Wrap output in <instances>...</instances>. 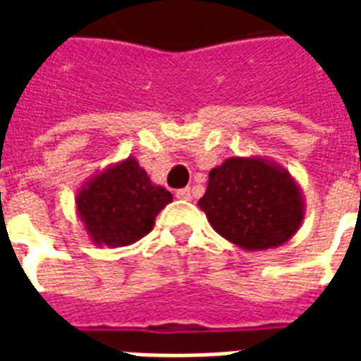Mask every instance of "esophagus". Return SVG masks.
Listing matches in <instances>:
<instances>
[{"instance_id":"esophagus-1","label":"esophagus","mask_w":361,"mask_h":361,"mask_svg":"<svg viewBox=\"0 0 361 361\" xmlns=\"http://www.w3.org/2000/svg\"><path fill=\"white\" fill-rule=\"evenodd\" d=\"M176 197H178V199H183V201H189V199L193 197V191H191V188L178 189V191H176Z\"/></svg>"}]
</instances>
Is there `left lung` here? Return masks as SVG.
<instances>
[{"label":"left lung","mask_w":361,"mask_h":361,"mask_svg":"<svg viewBox=\"0 0 361 361\" xmlns=\"http://www.w3.org/2000/svg\"><path fill=\"white\" fill-rule=\"evenodd\" d=\"M199 207L224 240L245 251L286 243L305 216L298 181L263 157H232L212 168Z\"/></svg>","instance_id":"1"}]
</instances>
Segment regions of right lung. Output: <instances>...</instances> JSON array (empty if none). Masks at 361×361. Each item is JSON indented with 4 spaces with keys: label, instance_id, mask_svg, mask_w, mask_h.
<instances>
[{
    "label": "right lung",
    "instance_id": "obj_1",
    "mask_svg": "<svg viewBox=\"0 0 361 361\" xmlns=\"http://www.w3.org/2000/svg\"><path fill=\"white\" fill-rule=\"evenodd\" d=\"M168 203H172V193L152 183L135 157L94 173L75 197L85 232L100 247H123L139 242L152 230L157 214Z\"/></svg>",
    "mask_w": 361,
    "mask_h": 361
}]
</instances>
